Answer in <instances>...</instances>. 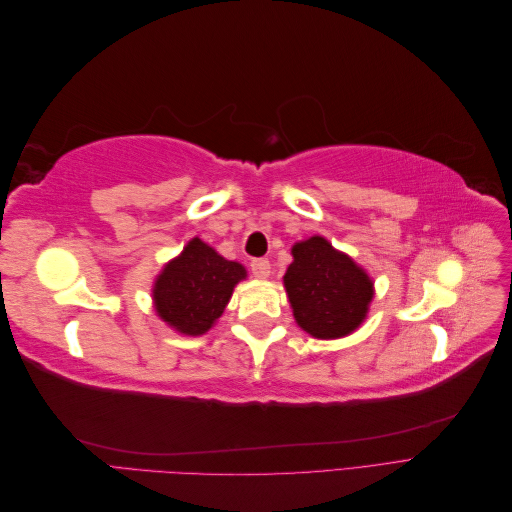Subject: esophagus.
Instances as JSON below:
<instances>
[{"label": "esophagus", "mask_w": 512, "mask_h": 512, "mask_svg": "<svg viewBox=\"0 0 512 512\" xmlns=\"http://www.w3.org/2000/svg\"><path fill=\"white\" fill-rule=\"evenodd\" d=\"M250 267H252V273L256 280H267V277L271 275V262L267 258H254Z\"/></svg>", "instance_id": "1"}]
</instances>
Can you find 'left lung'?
<instances>
[{"instance_id": "obj_1", "label": "left lung", "mask_w": 512, "mask_h": 512, "mask_svg": "<svg viewBox=\"0 0 512 512\" xmlns=\"http://www.w3.org/2000/svg\"><path fill=\"white\" fill-rule=\"evenodd\" d=\"M290 254L284 288L294 322L316 339H339L359 329L376 292L369 273L320 235L297 241Z\"/></svg>"}]
</instances>
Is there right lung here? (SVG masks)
<instances>
[{"label": "right lung", "mask_w": 512, "mask_h": 512, "mask_svg": "<svg viewBox=\"0 0 512 512\" xmlns=\"http://www.w3.org/2000/svg\"><path fill=\"white\" fill-rule=\"evenodd\" d=\"M245 277L241 262L226 260L215 247L194 237L153 280V309L173 331L190 337L205 335Z\"/></svg>", "instance_id": "1"}]
</instances>
